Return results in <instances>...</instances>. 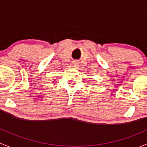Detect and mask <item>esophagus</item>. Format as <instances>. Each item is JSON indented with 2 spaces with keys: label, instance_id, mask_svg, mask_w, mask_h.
<instances>
[{
  "label": "esophagus",
  "instance_id": "obj_1",
  "mask_svg": "<svg viewBox=\"0 0 147 147\" xmlns=\"http://www.w3.org/2000/svg\"><path fill=\"white\" fill-rule=\"evenodd\" d=\"M74 66H77V65H78V64H77V63H76V61H75V62H74Z\"/></svg>",
  "mask_w": 147,
  "mask_h": 147
}]
</instances>
